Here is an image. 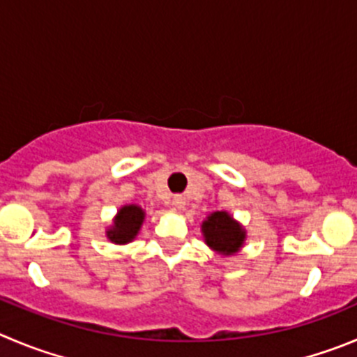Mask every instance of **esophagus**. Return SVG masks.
Masks as SVG:
<instances>
[{
  "instance_id": "1",
  "label": "esophagus",
  "mask_w": 357,
  "mask_h": 357,
  "mask_svg": "<svg viewBox=\"0 0 357 357\" xmlns=\"http://www.w3.org/2000/svg\"><path fill=\"white\" fill-rule=\"evenodd\" d=\"M172 206H174L176 209H183L186 206V201L183 195H174V199H172Z\"/></svg>"
}]
</instances>
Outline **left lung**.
<instances>
[{"label": "left lung", "instance_id": "8db88e82", "mask_svg": "<svg viewBox=\"0 0 357 357\" xmlns=\"http://www.w3.org/2000/svg\"><path fill=\"white\" fill-rule=\"evenodd\" d=\"M201 231L206 245L224 257L238 254L245 245V227L227 211H215L206 216Z\"/></svg>", "mask_w": 357, "mask_h": 357}]
</instances>
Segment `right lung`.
Wrapping results in <instances>:
<instances>
[{"label": "right lung", "mask_w": 357, "mask_h": 357, "mask_svg": "<svg viewBox=\"0 0 357 357\" xmlns=\"http://www.w3.org/2000/svg\"><path fill=\"white\" fill-rule=\"evenodd\" d=\"M146 211L137 204L121 206L112 218V225L107 227L105 234L114 245H126L137 238L142 224H144Z\"/></svg>", "instance_id": "add662e5"}]
</instances>
